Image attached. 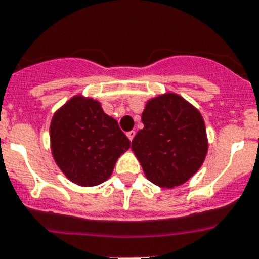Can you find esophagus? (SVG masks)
Listing matches in <instances>:
<instances>
[{
  "instance_id": "obj_1",
  "label": "esophagus",
  "mask_w": 259,
  "mask_h": 259,
  "mask_svg": "<svg viewBox=\"0 0 259 259\" xmlns=\"http://www.w3.org/2000/svg\"><path fill=\"white\" fill-rule=\"evenodd\" d=\"M127 136H128V139H130L132 142V139H134V136H135V131L127 132Z\"/></svg>"
}]
</instances>
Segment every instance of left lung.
Segmentation results:
<instances>
[{"label": "left lung", "instance_id": "8db88e82", "mask_svg": "<svg viewBox=\"0 0 259 259\" xmlns=\"http://www.w3.org/2000/svg\"><path fill=\"white\" fill-rule=\"evenodd\" d=\"M142 123L131 148L148 181L174 188L198 172L208 140L203 117L191 103L174 92L158 95L146 103Z\"/></svg>", "mask_w": 259, "mask_h": 259}]
</instances>
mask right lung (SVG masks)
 <instances>
[{
	"label": "right lung",
	"mask_w": 259,
	"mask_h": 259,
	"mask_svg": "<svg viewBox=\"0 0 259 259\" xmlns=\"http://www.w3.org/2000/svg\"><path fill=\"white\" fill-rule=\"evenodd\" d=\"M52 156L63 174L81 187L105 182L120 155L130 148V139L100 101L76 95L52 117Z\"/></svg>",
	"instance_id": "obj_1"
}]
</instances>
